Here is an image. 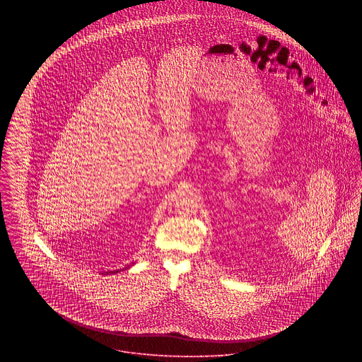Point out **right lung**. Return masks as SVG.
<instances>
[{"label":"right lung","mask_w":362,"mask_h":362,"mask_svg":"<svg viewBox=\"0 0 362 362\" xmlns=\"http://www.w3.org/2000/svg\"><path fill=\"white\" fill-rule=\"evenodd\" d=\"M128 267H129V266L127 264V266H125V267H122V269H117V270H110V272H104V274H110V273H112V274H114V273H118V272H121V270H125V269H128ZM102 274H103V273H102Z\"/></svg>","instance_id":"obj_1"}]
</instances>
